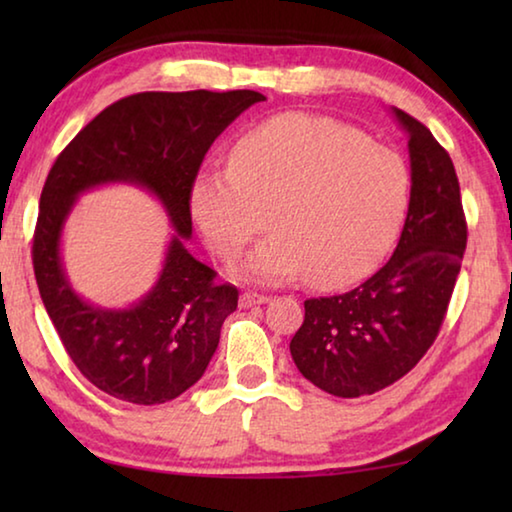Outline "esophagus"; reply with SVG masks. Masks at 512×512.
<instances>
[{
	"label": "esophagus",
	"instance_id": "1",
	"mask_svg": "<svg viewBox=\"0 0 512 512\" xmlns=\"http://www.w3.org/2000/svg\"><path fill=\"white\" fill-rule=\"evenodd\" d=\"M271 300L268 296H262V293H255V291H244L239 296V307H255V305H266V302Z\"/></svg>",
	"mask_w": 512,
	"mask_h": 512
}]
</instances>
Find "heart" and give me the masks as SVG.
I'll list each match as a JSON object with an SVG mask.
<instances>
[{
    "label": "heart",
    "mask_w": 512,
    "mask_h": 512,
    "mask_svg": "<svg viewBox=\"0 0 512 512\" xmlns=\"http://www.w3.org/2000/svg\"><path fill=\"white\" fill-rule=\"evenodd\" d=\"M409 169L395 151L341 121L289 112L232 144L228 169H205L189 210L205 244L235 259L266 225L239 277L277 284L307 275L341 289L375 271L409 207Z\"/></svg>",
    "instance_id": "heart-1"
}]
</instances>
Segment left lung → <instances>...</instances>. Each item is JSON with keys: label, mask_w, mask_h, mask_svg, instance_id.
Masks as SVG:
<instances>
[{"label": "left lung", "mask_w": 512, "mask_h": 512, "mask_svg": "<svg viewBox=\"0 0 512 512\" xmlns=\"http://www.w3.org/2000/svg\"><path fill=\"white\" fill-rule=\"evenodd\" d=\"M409 137L411 198L393 257L341 296L305 300L291 339L302 377L336 397H361L404 377L436 341L467 244L454 162L418 119L391 108Z\"/></svg>", "instance_id": "left-lung-1"}]
</instances>
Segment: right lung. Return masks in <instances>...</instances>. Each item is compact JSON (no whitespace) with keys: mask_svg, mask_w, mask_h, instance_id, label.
Instances as JSON below:
<instances>
[{"mask_svg":"<svg viewBox=\"0 0 512 512\" xmlns=\"http://www.w3.org/2000/svg\"><path fill=\"white\" fill-rule=\"evenodd\" d=\"M266 101L253 90L140 92L99 112L67 144L42 187L33 237L40 298L85 377L117 400L164 404L192 388L210 363L239 291L216 284L189 253V189L207 149L241 112ZM135 184L161 201L174 228L159 280L124 310L76 294L62 262V230L78 196L103 184Z\"/></svg>","mask_w":512,"mask_h":512,"instance_id":"1","label":"right lung"}]
</instances>
